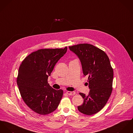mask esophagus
<instances>
[{
    "instance_id": "1",
    "label": "esophagus",
    "mask_w": 133,
    "mask_h": 133,
    "mask_svg": "<svg viewBox=\"0 0 133 133\" xmlns=\"http://www.w3.org/2000/svg\"><path fill=\"white\" fill-rule=\"evenodd\" d=\"M66 93L69 95H74L75 94V92L74 91H67Z\"/></svg>"
}]
</instances>
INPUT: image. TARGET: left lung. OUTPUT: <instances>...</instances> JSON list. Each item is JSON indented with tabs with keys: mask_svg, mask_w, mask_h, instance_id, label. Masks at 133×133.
<instances>
[{
	"mask_svg": "<svg viewBox=\"0 0 133 133\" xmlns=\"http://www.w3.org/2000/svg\"><path fill=\"white\" fill-rule=\"evenodd\" d=\"M69 47L80 59L83 76L88 77L90 89L87 95L79 93L84 100L77 107L78 110L87 115L95 114L104 107L112 92L113 69L110 59L104 51L93 45L84 43Z\"/></svg>",
	"mask_w": 133,
	"mask_h": 133,
	"instance_id": "obj_1",
	"label": "left lung"
}]
</instances>
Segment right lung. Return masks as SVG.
<instances>
[{
  "label": "right lung",
  "instance_id": "add662e5",
  "mask_svg": "<svg viewBox=\"0 0 133 133\" xmlns=\"http://www.w3.org/2000/svg\"><path fill=\"white\" fill-rule=\"evenodd\" d=\"M67 50V47L39 49L27 56L19 67L17 83L21 96L30 109L40 115L55 111L62 98L63 91L51 88L47 80Z\"/></svg>",
  "mask_w": 133,
  "mask_h": 133
}]
</instances>
